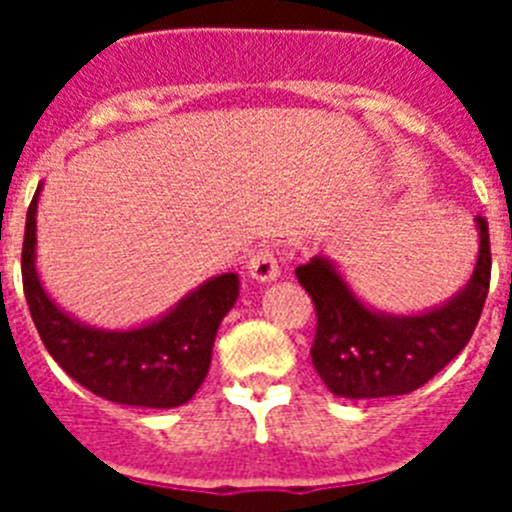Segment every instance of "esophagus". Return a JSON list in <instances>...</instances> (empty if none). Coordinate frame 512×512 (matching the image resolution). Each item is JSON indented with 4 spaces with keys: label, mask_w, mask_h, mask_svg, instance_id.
I'll return each instance as SVG.
<instances>
[{
    "label": "esophagus",
    "mask_w": 512,
    "mask_h": 512,
    "mask_svg": "<svg viewBox=\"0 0 512 512\" xmlns=\"http://www.w3.org/2000/svg\"><path fill=\"white\" fill-rule=\"evenodd\" d=\"M248 274L256 282H271V279L279 274V261H277V251L271 246H261L251 253V259H248Z\"/></svg>",
    "instance_id": "34e87169"
}]
</instances>
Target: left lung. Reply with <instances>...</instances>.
I'll list each match as a JSON object with an SVG mask.
<instances>
[{"instance_id": "8db88e82", "label": "left lung", "mask_w": 512, "mask_h": 512, "mask_svg": "<svg viewBox=\"0 0 512 512\" xmlns=\"http://www.w3.org/2000/svg\"><path fill=\"white\" fill-rule=\"evenodd\" d=\"M479 256L469 284L454 300L413 318H392L356 300L333 264L312 259L295 269L315 305L312 366L333 395L348 400L408 395L431 382L479 323L490 292V230L477 215Z\"/></svg>"}]
</instances>
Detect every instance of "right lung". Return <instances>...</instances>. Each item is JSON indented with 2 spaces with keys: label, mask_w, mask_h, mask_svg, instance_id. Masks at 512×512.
<instances>
[{
  "label": "right lung",
  "mask_w": 512,
  "mask_h": 512,
  "mask_svg": "<svg viewBox=\"0 0 512 512\" xmlns=\"http://www.w3.org/2000/svg\"><path fill=\"white\" fill-rule=\"evenodd\" d=\"M27 207L22 289L48 354L97 397L135 408H179L210 372L220 320L238 300V277L220 274L184 297L169 315L135 330H97L58 310L35 271V207Z\"/></svg>",
  "instance_id": "right-lung-1"
}]
</instances>
